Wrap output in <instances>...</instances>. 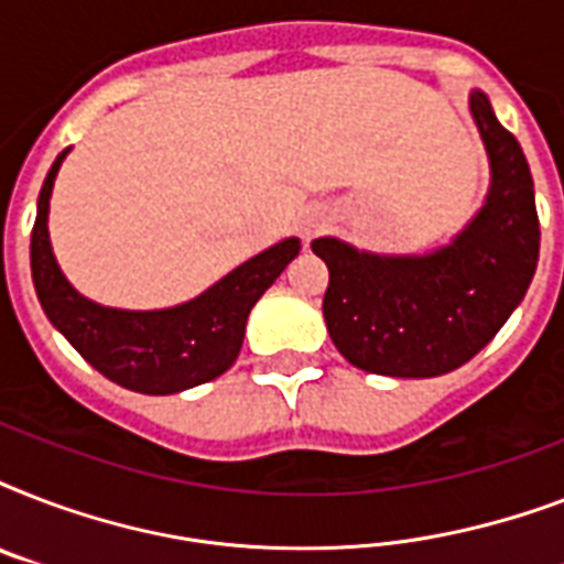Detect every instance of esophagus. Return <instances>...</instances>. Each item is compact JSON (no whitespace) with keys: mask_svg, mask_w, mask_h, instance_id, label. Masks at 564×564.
I'll use <instances>...</instances> for the list:
<instances>
[{"mask_svg":"<svg viewBox=\"0 0 564 564\" xmlns=\"http://www.w3.org/2000/svg\"><path fill=\"white\" fill-rule=\"evenodd\" d=\"M327 228V213L325 210H307V216L301 219L299 230H301V239L310 242L313 237H318L322 230Z\"/></svg>","mask_w":564,"mask_h":564,"instance_id":"esophagus-1","label":"esophagus"}]
</instances>
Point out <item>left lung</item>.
Masks as SVG:
<instances>
[{"label":"left lung","mask_w":564,"mask_h":564,"mask_svg":"<svg viewBox=\"0 0 564 564\" xmlns=\"http://www.w3.org/2000/svg\"><path fill=\"white\" fill-rule=\"evenodd\" d=\"M489 158V193L451 242L424 254H375L336 237L313 239L330 272L327 334L371 375L438 377L495 339L524 301L539 265V213L521 145L486 93L468 96Z\"/></svg>","instance_id":"1"}]
</instances>
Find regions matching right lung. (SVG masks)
Listing matches in <instances>:
<instances>
[{"label": "right lung", "mask_w": 564, "mask_h": 564, "mask_svg": "<svg viewBox=\"0 0 564 564\" xmlns=\"http://www.w3.org/2000/svg\"><path fill=\"white\" fill-rule=\"evenodd\" d=\"M66 154H57L43 181L31 230V278L48 322L93 369L131 392L175 394L225 375L239 357L248 313L299 257L301 239L274 242L175 307H105L66 281L48 239V198Z\"/></svg>", "instance_id": "right-lung-1"}]
</instances>
